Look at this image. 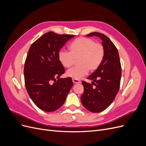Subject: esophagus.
Here are the masks:
<instances>
[{
    "mask_svg": "<svg viewBox=\"0 0 146 146\" xmlns=\"http://www.w3.org/2000/svg\"><path fill=\"white\" fill-rule=\"evenodd\" d=\"M72 81L74 82V83H75V84H78V83H81V81L78 80H77V79H72Z\"/></svg>",
    "mask_w": 146,
    "mask_h": 146,
    "instance_id": "1",
    "label": "esophagus"
}]
</instances>
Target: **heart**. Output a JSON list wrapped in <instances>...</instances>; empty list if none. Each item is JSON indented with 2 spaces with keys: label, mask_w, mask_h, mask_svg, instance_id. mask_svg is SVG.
Masks as SVG:
<instances>
[{
  "label": "heart",
  "mask_w": 146,
  "mask_h": 146,
  "mask_svg": "<svg viewBox=\"0 0 146 146\" xmlns=\"http://www.w3.org/2000/svg\"><path fill=\"white\" fill-rule=\"evenodd\" d=\"M70 52L61 50L58 53V60L64 68H70L77 60V66L66 72V76L74 79H80L89 71L97 70L104 60L105 48L102 44L93 39L80 37L75 39L69 46Z\"/></svg>",
  "instance_id": "1"
}]
</instances>
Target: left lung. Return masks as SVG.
I'll list each match as a JSON object with an SVG mask.
<instances>
[{
	"label": "left lung",
	"mask_w": 146,
	"mask_h": 146,
	"mask_svg": "<svg viewBox=\"0 0 146 146\" xmlns=\"http://www.w3.org/2000/svg\"><path fill=\"white\" fill-rule=\"evenodd\" d=\"M86 36H96L101 39L105 56L99 68L87 78L92 80V84L82 82L84 92L81 101L88 111L99 113L111 104L117 94L121 78V61L117 48L107 36L99 32L91 33Z\"/></svg>",
	"instance_id": "left-lung-1"
}]
</instances>
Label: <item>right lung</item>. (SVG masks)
Listing matches in <instances>:
<instances>
[{"instance_id": "obj_1", "label": "right lung", "mask_w": 146, "mask_h": 146, "mask_svg": "<svg viewBox=\"0 0 146 146\" xmlns=\"http://www.w3.org/2000/svg\"><path fill=\"white\" fill-rule=\"evenodd\" d=\"M73 37L47 32L29 50L24 69L26 90L33 103L44 111L60 108L73 86L70 77L60 78L65 70L58 56L65 43Z\"/></svg>"}]
</instances>
